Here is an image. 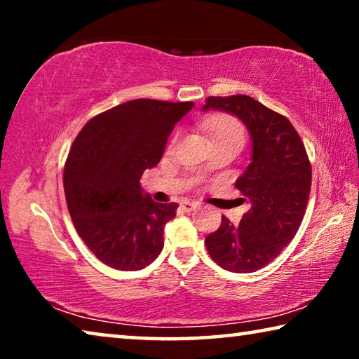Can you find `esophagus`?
I'll return each mask as SVG.
<instances>
[{
	"instance_id": "34e87169",
	"label": "esophagus",
	"mask_w": 359,
	"mask_h": 359,
	"mask_svg": "<svg viewBox=\"0 0 359 359\" xmlns=\"http://www.w3.org/2000/svg\"><path fill=\"white\" fill-rule=\"evenodd\" d=\"M180 208L184 209V210H193V209H196L198 208V203H193V201H182L180 203Z\"/></svg>"
}]
</instances>
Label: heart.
<instances>
[{"label":"heart","instance_id":"b5f03b06","mask_svg":"<svg viewBox=\"0 0 359 359\" xmlns=\"http://www.w3.org/2000/svg\"><path fill=\"white\" fill-rule=\"evenodd\" d=\"M203 128L212 142H244L245 130L241 121L233 115H212L203 120Z\"/></svg>","mask_w":359,"mask_h":359}]
</instances>
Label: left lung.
<instances>
[{
	"label": "left lung",
	"instance_id": "8db88e82",
	"mask_svg": "<svg viewBox=\"0 0 359 359\" xmlns=\"http://www.w3.org/2000/svg\"><path fill=\"white\" fill-rule=\"evenodd\" d=\"M209 109L236 115L252 137V163L236 180L250 209L239 224L223 215L220 228L204 242L218 266L247 274L269 264L296 236L311 194L312 166L285 115L245 95L209 96L203 111Z\"/></svg>",
	"mask_w": 359,
	"mask_h": 359
}]
</instances>
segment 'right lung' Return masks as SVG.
<instances>
[{"label":"right lung","mask_w":359,"mask_h":359,"mask_svg":"<svg viewBox=\"0 0 359 359\" xmlns=\"http://www.w3.org/2000/svg\"><path fill=\"white\" fill-rule=\"evenodd\" d=\"M194 102L135 100L98 114L72 142L65 165L66 204L93 255L118 271L149 266L165 245L179 205L144 193L145 169L160 163L168 137Z\"/></svg>","instance_id":"obj_1"}]
</instances>
